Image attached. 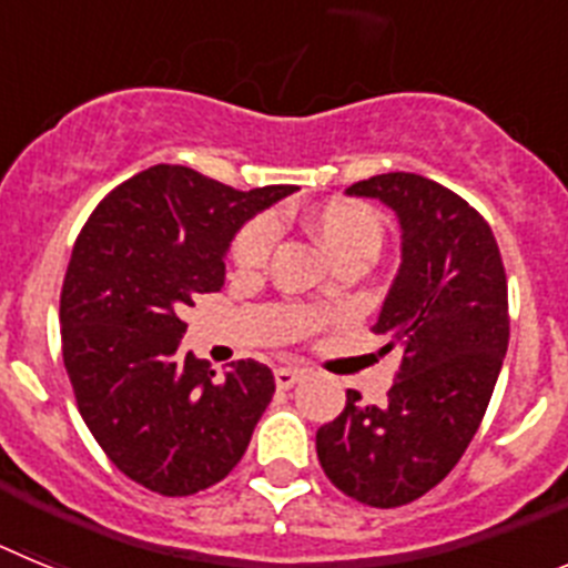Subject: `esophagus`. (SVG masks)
<instances>
[{
	"label": "esophagus",
	"instance_id": "34e87169",
	"mask_svg": "<svg viewBox=\"0 0 568 568\" xmlns=\"http://www.w3.org/2000/svg\"><path fill=\"white\" fill-rule=\"evenodd\" d=\"M301 369H293V366H281V369H275V386L278 389H290V386H295L301 381Z\"/></svg>",
	"mask_w": 568,
	"mask_h": 568
}]
</instances>
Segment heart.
I'll return each instance as SVG.
<instances>
[{
    "label": "heart",
    "instance_id": "obj_1",
    "mask_svg": "<svg viewBox=\"0 0 568 568\" xmlns=\"http://www.w3.org/2000/svg\"><path fill=\"white\" fill-rule=\"evenodd\" d=\"M307 224L321 247L327 250L335 261L349 253H373L381 247L384 224L381 215L369 204L349 202V199H329L307 213ZM278 239V222L275 215L261 213L250 219L230 244V261L241 273H255L270 261Z\"/></svg>",
    "mask_w": 568,
    "mask_h": 568
}]
</instances>
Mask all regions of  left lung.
Masks as SVG:
<instances>
[{
	"instance_id": "1",
	"label": "left lung",
	"mask_w": 568,
	"mask_h": 568,
	"mask_svg": "<svg viewBox=\"0 0 568 568\" xmlns=\"http://www.w3.org/2000/svg\"><path fill=\"white\" fill-rule=\"evenodd\" d=\"M346 193L378 199L400 222V270L373 327L400 366L386 404L346 389L315 449L346 498L395 509L438 486L484 420L509 346L504 258L484 215L433 179L384 173Z\"/></svg>"
}]
</instances>
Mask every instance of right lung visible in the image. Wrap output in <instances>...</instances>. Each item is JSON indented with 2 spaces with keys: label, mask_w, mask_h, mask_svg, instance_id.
<instances>
[{
  "label": "right lung",
  "mask_w": 568,
  "mask_h": 568,
  "mask_svg": "<svg viewBox=\"0 0 568 568\" xmlns=\"http://www.w3.org/2000/svg\"><path fill=\"white\" fill-rule=\"evenodd\" d=\"M250 193L182 164H155L104 195L64 273L62 358L104 455L144 489L184 498L219 484L275 393L270 366L233 361L219 378L179 353L182 310L224 284L241 224L293 193Z\"/></svg>",
  "instance_id": "obj_1"
}]
</instances>
